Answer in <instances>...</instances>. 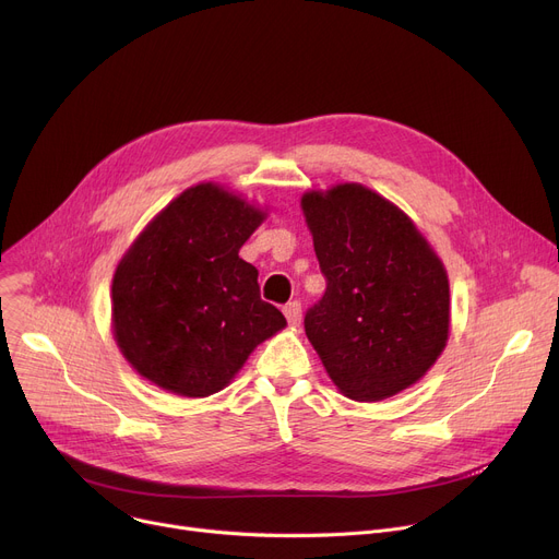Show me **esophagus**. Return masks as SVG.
Listing matches in <instances>:
<instances>
[{"mask_svg":"<svg viewBox=\"0 0 559 559\" xmlns=\"http://www.w3.org/2000/svg\"><path fill=\"white\" fill-rule=\"evenodd\" d=\"M284 316H286V320H288V324H293V326H297L299 322H302V305L297 302V299H293V302H288V305H284Z\"/></svg>","mask_w":559,"mask_h":559,"instance_id":"1","label":"esophagus"}]
</instances>
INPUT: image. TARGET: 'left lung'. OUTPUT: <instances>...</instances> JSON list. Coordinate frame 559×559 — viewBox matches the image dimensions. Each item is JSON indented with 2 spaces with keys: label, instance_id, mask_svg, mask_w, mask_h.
I'll return each instance as SVG.
<instances>
[{
  "label": "left lung",
  "instance_id": "obj_1",
  "mask_svg": "<svg viewBox=\"0 0 559 559\" xmlns=\"http://www.w3.org/2000/svg\"><path fill=\"white\" fill-rule=\"evenodd\" d=\"M302 210L326 280L305 316L313 349L345 396L399 394L445 347L450 286L441 260L394 203L358 183L309 192Z\"/></svg>",
  "mask_w": 559,
  "mask_h": 559
}]
</instances>
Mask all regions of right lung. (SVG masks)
I'll use <instances>...</instances> for the list:
<instances>
[{"label": "right lung", "mask_w": 559, "mask_h": 559, "mask_svg": "<svg viewBox=\"0 0 559 559\" xmlns=\"http://www.w3.org/2000/svg\"><path fill=\"white\" fill-rule=\"evenodd\" d=\"M264 212L203 183L171 201L122 257L111 286L122 356L188 399L224 390L250 352L286 326L239 248Z\"/></svg>", "instance_id": "add662e5"}]
</instances>
